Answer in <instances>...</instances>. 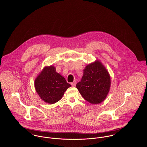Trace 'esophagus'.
<instances>
[{"label": "esophagus", "instance_id": "34e87169", "mask_svg": "<svg viewBox=\"0 0 147 147\" xmlns=\"http://www.w3.org/2000/svg\"><path fill=\"white\" fill-rule=\"evenodd\" d=\"M76 83H77V82H76V80H74L72 83H71V85H72V86H75L76 85Z\"/></svg>", "mask_w": 147, "mask_h": 147}]
</instances>
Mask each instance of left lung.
<instances>
[{"instance_id": "obj_1", "label": "left lung", "mask_w": 147, "mask_h": 147, "mask_svg": "<svg viewBox=\"0 0 147 147\" xmlns=\"http://www.w3.org/2000/svg\"><path fill=\"white\" fill-rule=\"evenodd\" d=\"M110 84L107 71L102 63L96 61L86 66L76 88L85 100L92 104H98L106 98Z\"/></svg>"}]
</instances>
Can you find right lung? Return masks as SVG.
I'll return each instance as SVG.
<instances>
[{"mask_svg":"<svg viewBox=\"0 0 147 147\" xmlns=\"http://www.w3.org/2000/svg\"><path fill=\"white\" fill-rule=\"evenodd\" d=\"M36 90L45 102L53 104L59 101L71 86L54 66L46 67L35 80Z\"/></svg>","mask_w":147,"mask_h":147,"instance_id":"add662e5","label":"right lung"}]
</instances>
